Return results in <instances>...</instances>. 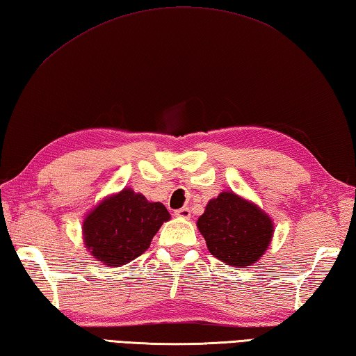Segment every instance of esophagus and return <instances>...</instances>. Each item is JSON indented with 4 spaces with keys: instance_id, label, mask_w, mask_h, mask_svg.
I'll return each mask as SVG.
<instances>
[{
    "instance_id": "1",
    "label": "esophagus",
    "mask_w": 356,
    "mask_h": 356,
    "mask_svg": "<svg viewBox=\"0 0 356 356\" xmlns=\"http://www.w3.org/2000/svg\"><path fill=\"white\" fill-rule=\"evenodd\" d=\"M174 215H176L177 218H182V219H188L191 216V211L188 207H182V209H179L174 211Z\"/></svg>"
}]
</instances>
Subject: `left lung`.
<instances>
[{
  "instance_id": "8db88e82",
  "label": "left lung",
  "mask_w": 356,
  "mask_h": 356,
  "mask_svg": "<svg viewBox=\"0 0 356 356\" xmlns=\"http://www.w3.org/2000/svg\"><path fill=\"white\" fill-rule=\"evenodd\" d=\"M197 229L211 255L238 268L254 264L268 250L274 234L273 219L234 191H222L207 204Z\"/></svg>"
}]
</instances>
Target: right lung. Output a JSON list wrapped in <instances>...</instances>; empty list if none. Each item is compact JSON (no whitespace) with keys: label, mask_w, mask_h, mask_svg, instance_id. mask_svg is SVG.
<instances>
[{"label":"right lung","mask_w":356,"mask_h":356,"mask_svg":"<svg viewBox=\"0 0 356 356\" xmlns=\"http://www.w3.org/2000/svg\"><path fill=\"white\" fill-rule=\"evenodd\" d=\"M170 218L163 204L124 188L106 197L83 219V244L98 261L121 266L143 254Z\"/></svg>","instance_id":"right-lung-1"}]
</instances>
